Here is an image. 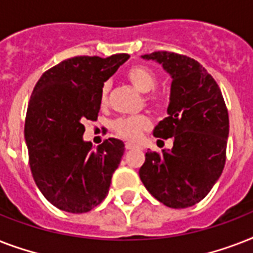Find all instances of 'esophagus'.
<instances>
[{
  "mask_svg": "<svg viewBox=\"0 0 253 253\" xmlns=\"http://www.w3.org/2000/svg\"><path fill=\"white\" fill-rule=\"evenodd\" d=\"M126 150H142V146H139V144H135V143H126Z\"/></svg>",
  "mask_w": 253,
  "mask_h": 253,
  "instance_id": "1",
  "label": "esophagus"
}]
</instances>
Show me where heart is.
Segmentation results:
<instances>
[{"mask_svg":"<svg viewBox=\"0 0 253 253\" xmlns=\"http://www.w3.org/2000/svg\"><path fill=\"white\" fill-rule=\"evenodd\" d=\"M126 79L132 86L140 93H150L156 86V76L155 73L147 67L142 65H134L126 71ZM107 93H109V84H105L101 91V101L106 102ZM151 126L150 118L144 114L136 115V117H128V118H119L115 121L114 130L115 132L128 140H136L142 135L143 131L148 130Z\"/></svg>","mask_w":253,"mask_h":253,"instance_id":"b5f03b06","label":"heart"}]
</instances>
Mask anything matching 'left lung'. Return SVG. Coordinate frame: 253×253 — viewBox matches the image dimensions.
Segmentation results:
<instances>
[{"instance_id":"left-lung-1","label":"left lung","mask_w":253,"mask_h":253,"mask_svg":"<svg viewBox=\"0 0 253 253\" xmlns=\"http://www.w3.org/2000/svg\"><path fill=\"white\" fill-rule=\"evenodd\" d=\"M172 79L168 117L154 136L172 138V150L148 151L139 176L146 189L168 208L184 209L208 196L222 174L230 125L223 95L211 75L190 57L159 51L143 55Z\"/></svg>"}]
</instances>
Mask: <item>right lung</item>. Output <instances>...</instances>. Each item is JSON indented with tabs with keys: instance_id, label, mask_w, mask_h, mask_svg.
<instances>
[{
	"instance_id": "right-lung-1",
	"label": "right lung",
	"mask_w": 253,
	"mask_h": 253,
	"mask_svg": "<svg viewBox=\"0 0 253 253\" xmlns=\"http://www.w3.org/2000/svg\"><path fill=\"white\" fill-rule=\"evenodd\" d=\"M128 57L67 59L43 73L34 87L25 122L30 168L45 200L60 210L86 212L109 193L125 144L110 138L93 150L83 138L84 122L97 119L105 81Z\"/></svg>"
}]
</instances>
